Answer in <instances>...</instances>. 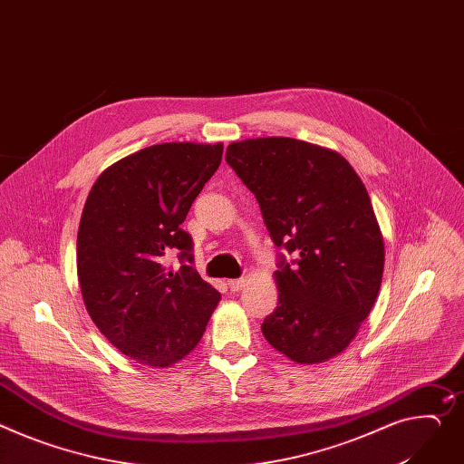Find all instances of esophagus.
Returning a JSON list of instances; mask_svg holds the SVG:
<instances>
[{
	"label": "esophagus",
	"mask_w": 464,
	"mask_h": 464,
	"mask_svg": "<svg viewBox=\"0 0 464 464\" xmlns=\"http://www.w3.org/2000/svg\"><path fill=\"white\" fill-rule=\"evenodd\" d=\"M245 284H246V280L241 276V278H230L228 280V288L232 290V292H239L241 288H245Z\"/></svg>",
	"instance_id": "1"
}]
</instances>
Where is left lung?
<instances>
[{"mask_svg":"<svg viewBox=\"0 0 464 464\" xmlns=\"http://www.w3.org/2000/svg\"><path fill=\"white\" fill-rule=\"evenodd\" d=\"M227 163L262 209L278 255V306L266 340L301 364L324 362L354 338L377 299L384 243L370 195L336 152L292 137L232 142Z\"/></svg>","mask_w":464,"mask_h":464,"instance_id":"1","label":"left lung"}]
</instances>
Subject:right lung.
<instances>
[{"mask_svg":"<svg viewBox=\"0 0 464 464\" xmlns=\"http://www.w3.org/2000/svg\"><path fill=\"white\" fill-rule=\"evenodd\" d=\"M223 142H163L103 170L78 230V278L98 331L139 364L165 368L200 342L221 294L193 267L182 228ZM176 256L181 267L166 266Z\"/></svg>","mask_w":464,"mask_h":464,"instance_id":"1","label":"right lung"}]
</instances>
